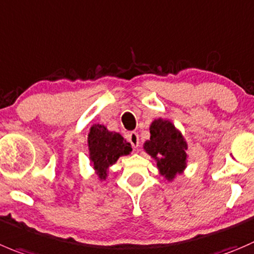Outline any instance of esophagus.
I'll list each match as a JSON object with an SVG mask.
<instances>
[{
	"label": "esophagus",
	"instance_id": "34e87169",
	"mask_svg": "<svg viewBox=\"0 0 254 254\" xmlns=\"http://www.w3.org/2000/svg\"><path fill=\"white\" fill-rule=\"evenodd\" d=\"M127 139H128V142L132 144V147H133V148H138L139 137H138V133H137V132H129V133L127 134Z\"/></svg>",
	"mask_w": 254,
	"mask_h": 254
}]
</instances>
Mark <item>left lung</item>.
Returning a JSON list of instances; mask_svg holds the SVG:
<instances>
[{
  "mask_svg": "<svg viewBox=\"0 0 254 254\" xmlns=\"http://www.w3.org/2000/svg\"><path fill=\"white\" fill-rule=\"evenodd\" d=\"M151 137L143 149L157 162L159 175L168 182L183 173L187 167V142L170 120L157 118L149 126Z\"/></svg>",
  "mask_w": 254,
  "mask_h": 254,
  "instance_id": "obj_1",
  "label": "left lung"
}]
</instances>
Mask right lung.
Masks as SVG:
<instances>
[{
  "label": "right lung",
  "instance_id": "1",
  "mask_svg": "<svg viewBox=\"0 0 254 254\" xmlns=\"http://www.w3.org/2000/svg\"><path fill=\"white\" fill-rule=\"evenodd\" d=\"M89 161L100 181L107 178L108 170L117 159L132 152L131 143L117 132L108 131L103 125H93L89 128L88 138Z\"/></svg>",
  "mask_w": 254,
  "mask_h": 254
}]
</instances>
